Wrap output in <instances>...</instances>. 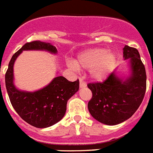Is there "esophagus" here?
Wrapping results in <instances>:
<instances>
[{"mask_svg":"<svg viewBox=\"0 0 153 153\" xmlns=\"http://www.w3.org/2000/svg\"><path fill=\"white\" fill-rule=\"evenodd\" d=\"M87 86V83L83 81L82 79H79V87L80 88H83V87H85Z\"/></svg>","mask_w":153,"mask_h":153,"instance_id":"obj_1","label":"esophagus"}]
</instances>
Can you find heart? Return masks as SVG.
<instances>
[{
  "label": "heart",
  "mask_w": 153,
  "mask_h": 153,
  "mask_svg": "<svg viewBox=\"0 0 153 153\" xmlns=\"http://www.w3.org/2000/svg\"><path fill=\"white\" fill-rule=\"evenodd\" d=\"M115 62L116 56L112 52L95 48L80 53L75 65L79 70H91V77L100 81L109 75Z\"/></svg>",
  "instance_id": "obj_1"
}]
</instances>
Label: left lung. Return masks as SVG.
<instances>
[{"label": "left lung", "mask_w": 153, "mask_h": 153, "mask_svg": "<svg viewBox=\"0 0 153 153\" xmlns=\"http://www.w3.org/2000/svg\"><path fill=\"white\" fill-rule=\"evenodd\" d=\"M125 59H129L131 75L119 77L113 72L102 83H88L92 98L88 110L94 118L108 125H115L128 119L139 108L146 90V73L139 51L125 45Z\"/></svg>", "instance_id": "1"}]
</instances>
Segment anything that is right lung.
I'll list each match as a JSON object with an SVG mask.
<instances>
[{
    "label": "right lung",
    "instance_id": "right-lung-1",
    "mask_svg": "<svg viewBox=\"0 0 153 153\" xmlns=\"http://www.w3.org/2000/svg\"><path fill=\"white\" fill-rule=\"evenodd\" d=\"M25 50H45L56 54V48L41 41L27 42L13 55L5 74V85L9 99L18 115L34 127L44 128L56 124L65 115L68 100L79 90V79L70 82L56 76L42 89L34 92L18 90L14 84V63Z\"/></svg>",
    "mask_w": 153,
    "mask_h": 153
}]
</instances>
